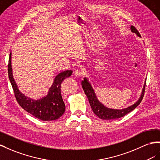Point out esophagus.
<instances>
[{
	"label": "esophagus",
	"mask_w": 160,
	"mask_h": 160,
	"mask_svg": "<svg viewBox=\"0 0 160 160\" xmlns=\"http://www.w3.org/2000/svg\"><path fill=\"white\" fill-rule=\"evenodd\" d=\"M82 74H83V72L81 70H79V69H76L74 72H73V75H74V76L76 77H80Z\"/></svg>",
	"instance_id": "obj_1"
}]
</instances>
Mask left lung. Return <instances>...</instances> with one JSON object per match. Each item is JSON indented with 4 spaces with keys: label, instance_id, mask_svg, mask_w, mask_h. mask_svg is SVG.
<instances>
[{
    "label": "left lung",
    "instance_id": "left-lung-1",
    "mask_svg": "<svg viewBox=\"0 0 160 160\" xmlns=\"http://www.w3.org/2000/svg\"><path fill=\"white\" fill-rule=\"evenodd\" d=\"M130 30L132 33H135L137 36L141 38L139 32L134 26L130 27ZM145 82H146V80L144 83V85H143L142 92L140 97L138 98V99L135 102L134 104L131 105L130 106H129V107L124 108V109H121L109 108L106 107V106H105L103 103H101L99 101V99H97L95 91H94V89L92 87L91 82H89L88 78H86V77L84 78V79L83 80H82L81 83H82V88L86 94V95H87L88 98L89 103L91 105V107L94 113L99 117L100 119L109 120L118 119V118H120L123 116H124L126 114L132 112V110H134L139 104H140L143 98V96H144Z\"/></svg>",
    "mask_w": 160,
    "mask_h": 160
}]
</instances>
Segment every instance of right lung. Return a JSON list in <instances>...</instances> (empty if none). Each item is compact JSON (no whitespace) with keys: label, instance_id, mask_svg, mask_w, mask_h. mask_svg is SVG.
<instances>
[{"label":"right lung","instance_id":"right-lung-1","mask_svg":"<svg viewBox=\"0 0 160 160\" xmlns=\"http://www.w3.org/2000/svg\"><path fill=\"white\" fill-rule=\"evenodd\" d=\"M73 71L66 70L57 74L47 95L37 100H34L20 92L13 76L11 65V52L8 64V75L13 87L15 96L19 105L27 112L42 121L59 119L65 111V105L61 93V84L64 79L71 76Z\"/></svg>","mask_w":160,"mask_h":160}]
</instances>
